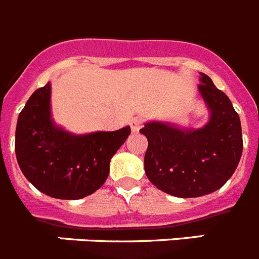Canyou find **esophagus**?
<instances>
[{"instance_id": "esophagus-1", "label": "esophagus", "mask_w": 259, "mask_h": 259, "mask_svg": "<svg viewBox=\"0 0 259 259\" xmlns=\"http://www.w3.org/2000/svg\"><path fill=\"white\" fill-rule=\"evenodd\" d=\"M130 124H131L132 132H139V130H140V127H141V121L139 118H135V119H132Z\"/></svg>"}]
</instances>
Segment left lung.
Masks as SVG:
<instances>
[{
  "label": "left lung",
  "mask_w": 259,
  "mask_h": 259,
  "mask_svg": "<svg viewBox=\"0 0 259 259\" xmlns=\"http://www.w3.org/2000/svg\"><path fill=\"white\" fill-rule=\"evenodd\" d=\"M198 89L209 111L203 127L182 128L153 120L140 130L148 139V180L178 198L207 195L224 186L242 154L240 116L231 99L204 73H200Z\"/></svg>",
  "instance_id": "left-lung-1"
}]
</instances>
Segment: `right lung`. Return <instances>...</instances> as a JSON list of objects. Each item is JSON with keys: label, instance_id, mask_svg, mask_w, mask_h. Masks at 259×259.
<instances>
[{"label": "right lung", "instance_id": "obj_1", "mask_svg": "<svg viewBox=\"0 0 259 259\" xmlns=\"http://www.w3.org/2000/svg\"><path fill=\"white\" fill-rule=\"evenodd\" d=\"M131 128L74 135L57 125L51 112V83L35 90L21 111L15 154L22 173L40 193L76 200L96 193L107 180L110 161Z\"/></svg>", "mask_w": 259, "mask_h": 259}]
</instances>
